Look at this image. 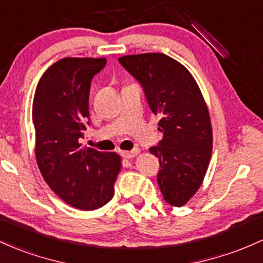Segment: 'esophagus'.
Returning <instances> with one entry per match:
<instances>
[{
  "label": "esophagus",
  "mask_w": 263,
  "mask_h": 263,
  "mask_svg": "<svg viewBox=\"0 0 263 263\" xmlns=\"http://www.w3.org/2000/svg\"><path fill=\"white\" fill-rule=\"evenodd\" d=\"M138 154H140V151H138V149H132V151H122V152H121L122 157L127 158V160H129V158L136 157Z\"/></svg>",
  "instance_id": "obj_1"
}]
</instances>
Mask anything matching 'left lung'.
<instances>
[{
	"label": "left lung",
	"instance_id": "1",
	"mask_svg": "<svg viewBox=\"0 0 263 263\" xmlns=\"http://www.w3.org/2000/svg\"><path fill=\"white\" fill-rule=\"evenodd\" d=\"M145 91L149 108L160 115L163 138L149 152L160 160L157 181L163 198L182 207L203 182L212 155L209 108L191 72L163 53L118 59Z\"/></svg>",
	"mask_w": 263,
	"mask_h": 263
}]
</instances>
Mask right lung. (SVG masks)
<instances>
[{
    "mask_svg": "<svg viewBox=\"0 0 263 263\" xmlns=\"http://www.w3.org/2000/svg\"><path fill=\"white\" fill-rule=\"evenodd\" d=\"M105 65L106 59L60 60L42 74L33 97L40 171L52 191L82 211H93L112 200L122 168L120 155L80 143L89 125L91 81Z\"/></svg>",
    "mask_w": 263,
    "mask_h": 263,
    "instance_id": "obj_1",
    "label": "right lung"
}]
</instances>
